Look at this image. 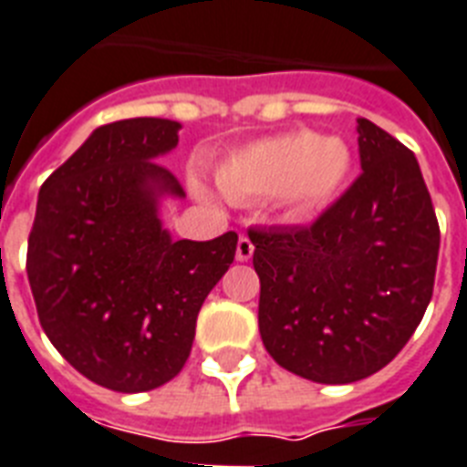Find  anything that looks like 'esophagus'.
Segmentation results:
<instances>
[{"label": "esophagus", "mask_w": 467, "mask_h": 467, "mask_svg": "<svg viewBox=\"0 0 467 467\" xmlns=\"http://www.w3.org/2000/svg\"><path fill=\"white\" fill-rule=\"evenodd\" d=\"M253 250H255V245L250 243L248 236H241L236 243V260L238 262H248L250 257H253Z\"/></svg>", "instance_id": "1"}]
</instances>
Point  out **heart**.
<instances>
[{
    "instance_id": "heart-1",
    "label": "heart",
    "mask_w": 467,
    "mask_h": 467,
    "mask_svg": "<svg viewBox=\"0 0 467 467\" xmlns=\"http://www.w3.org/2000/svg\"><path fill=\"white\" fill-rule=\"evenodd\" d=\"M353 164L341 138L288 130L231 152L217 169V186L231 202L279 198L286 217L317 214L346 183Z\"/></svg>"
}]
</instances>
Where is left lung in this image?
<instances>
[{"mask_svg":"<svg viewBox=\"0 0 467 467\" xmlns=\"http://www.w3.org/2000/svg\"><path fill=\"white\" fill-rule=\"evenodd\" d=\"M363 173L312 226L250 229L260 337L319 384L375 375L408 344L434 288L439 224L406 145L358 119Z\"/></svg>","mask_w":467,"mask_h":467,"instance_id":"left-lung-1","label":"left lung"}]
</instances>
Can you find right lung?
Here are the masks:
<instances>
[{"instance_id": "1", "label": "right lung", "mask_w": 467, "mask_h": 467, "mask_svg": "<svg viewBox=\"0 0 467 467\" xmlns=\"http://www.w3.org/2000/svg\"><path fill=\"white\" fill-rule=\"evenodd\" d=\"M179 129L152 117L99 126L37 195L26 267L42 329L80 375L121 394L179 375L236 255V231L173 241L161 226V198H186L157 161Z\"/></svg>"}]
</instances>
